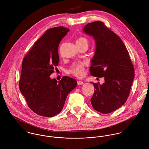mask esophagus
<instances>
[{
    "instance_id": "obj_1",
    "label": "esophagus",
    "mask_w": 149,
    "mask_h": 149,
    "mask_svg": "<svg viewBox=\"0 0 149 149\" xmlns=\"http://www.w3.org/2000/svg\"><path fill=\"white\" fill-rule=\"evenodd\" d=\"M83 83H84V82L83 81H77L78 85H82V84H83Z\"/></svg>"
}]
</instances>
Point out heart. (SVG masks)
<instances>
[{
  "instance_id": "heart-1",
  "label": "heart",
  "mask_w": 149,
  "mask_h": 149,
  "mask_svg": "<svg viewBox=\"0 0 149 149\" xmlns=\"http://www.w3.org/2000/svg\"><path fill=\"white\" fill-rule=\"evenodd\" d=\"M85 43L88 44V41L86 38H83V37H81L78 38L77 40L76 43ZM84 63H80L75 66L74 67L72 68L70 70V72L71 73L72 75L77 77H82L83 75L84 74Z\"/></svg>"
}]
</instances>
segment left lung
Listing matches in <instances>:
<instances>
[{
  "label": "left lung",
  "instance_id": "left-lung-1",
  "mask_svg": "<svg viewBox=\"0 0 149 149\" xmlns=\"http://www.w3.org/2000/svg\"><path fill=\"white\" fill-rule=\"evenodd\" d=\"M93 36L96 50L91 60L90 74L104 77V83H93V107L102 114L114 111L128 98L134 78V68L129 52L120 38L104 24L96 21L83 29Z\"/></svg>",
  "mask_w": 149,
  "mask_h": 149
}]
</instances>
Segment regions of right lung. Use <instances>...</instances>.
<instances>
[{
    "instance_id": "1",
    "label": "right lung",
    "mask_w": 149,
    "mask_h": 149,
    "mask_svg": "<svg viewBox=\"0 0 149 149\" xmlns=\"http://www.w3.org/2000/svg\"><path fill=\"white\" fill-rule=\"evenodd\" d=\"M70 30L63 26L48 29L24 58L19 83L20 92L35 113L52 117L62 110L68 94L77 85L64 76L58 82L50 76L59 63L58 46Z\"/></svg>"
}]
</instances>
